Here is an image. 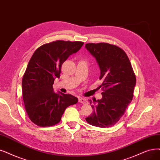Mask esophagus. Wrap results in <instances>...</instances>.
Instances as JSON below:
<instances>
[{"label":"esophagus","instance_id":"esophagus-1","mask_svg":"<svg viewBox=\"0 0 160 160\" xmlns=\"http://www.w3.org/2000/svg\"><path fill=\"white\" fill-rule=\"evenodd\" d=\"M78 102H79L80 103H83V104H86V103H88V101H87V99H86V98H80L78 99Z\"/></svg>","mask_w":160,"mask_h":160}]
</instances>
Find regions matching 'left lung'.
I'll use <instances>...</instances> for the list:
<instances>
[{
  "instance_id": "1",
  "label": "left lung",
  "mask_w": 160,
  "mask_h": 160,
  "mask_svg": "<svg viewBox=\"0 0 160 160\" xmlns=\"http://www.w3.org/2000/svg\"><path fill=\"white\" fill-rule=\"evenodd\" d=\"M86 49L95 57L100 68L99 86L103 92L101 99L90 100L93 113L86 118L90 125L106 128L119 121L131 103L136 76L125 52L107 43H87Z\"/></svg>"
}]
</instances>
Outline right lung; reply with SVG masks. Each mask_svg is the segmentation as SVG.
<instances>
[{"label":"right lung","instance_id":"right-lung-1","mask_svg":"<svg viewBox=\"0 0 160 160\" xmlns=\"http://www.w3.org/2000/svg\"><path fill=\"white\" fill-rule=\"evenodd\" d=\"M83 45L81 41L58 40L41 45L34 52L23 76L22 89L26 113L35 125H56L66 108L78 102V98L70 94L55 93L52 84L60 77L63 62Z\"/></svg>","mask_w":160,"mask_h":160}]
</instances>
